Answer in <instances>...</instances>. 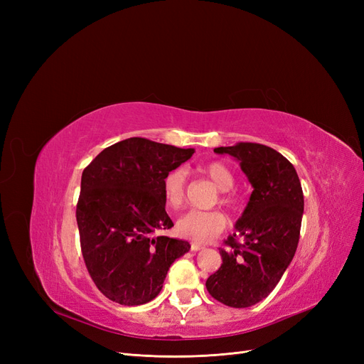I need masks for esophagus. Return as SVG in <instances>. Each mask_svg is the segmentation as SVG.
Instances as JSON below:
<instances>
[{
    "label": "esophagus",
    "instance_id": "1",
    "mask_svg": "<svg viewBox=\"0 0 364 364\" xmlns=\"http://www.w3.org/2000/svg\"><path fill=\"white\" fill-rule=\"evenodd\" d=\"M200 249H203L202 245H199V243H191V250L197 252V250H200Z\"/></svg>",
    "mask_w": 364,
    "mask_h": 364
}]
</instances>
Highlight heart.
<instances>
[{"label": "heart", "instance_id": "1", "mask_svg": "<svg viewBox=\"0 0 364 364\" xmlns=\"http://www.w3.org/2000/svg\"><path fill=\"white\" fill-rule=\"evenodd\" d=\"M199 171L211 179L220 191H223L220 202L226 206L237 205L235 196L229 193L235 183V176L225 162H208L202 165ZM185 179L186 176L182 168H174L165 174L162 181V196L165 203L171 209H179L185 200ZM225 226V215L217 211H188L176 222V230L181 237L202 245L213 241Z\"/></svg>", "mask_w": 364, "mask_h": 364}]
</instances>
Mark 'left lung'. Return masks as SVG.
Returning a JSON list of instances; mask_svg holds the SVG:
<instances>
[{
    "mask_svg": "<svg viewBox=\"0 0 364 364\" xmlns=\"http://www.w3.org/2000/svg\"><path fill=\"white\" fill-rule=\"evenodd\" d=\"M240 162L253 191L235 230L220 249L222 266L206 279L214 299L247 308L266 299L294 257L304 214V193L291 162L257 142L214 149Z\"/></svg>",
    "mask_w": 364,
    "mask_h": 364,
    "instance_id": "left-lung-1",
    "label": "left lung"
}]
</instances>
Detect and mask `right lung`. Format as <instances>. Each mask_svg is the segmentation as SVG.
<instances>
[{
	"label": "right lung",
	"instance_id": "right-lung-1",
	"mask_svg": "<svg viewBox=\"0 0 364 364\" xmlns=\"http://www.w3.org/2000/svg\"><path fill=\"white\" fill-rule=\"evenodd\" d=\"M194 149L129 138L105 149L82 173L77 226L86 269L97 289L121 305L159 294L171 264L188 241L158 235L170 229L162 181Z\"/></svg>",
	"mask_w": 364,
	"mask_h": 364
}]
</instances>
